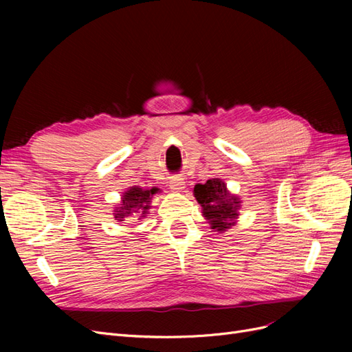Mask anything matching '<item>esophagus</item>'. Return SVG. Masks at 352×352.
<instances>
[{"label": "esophagus", "mask_w": 352, "mask_h": 352, "mask_svg": "<svg viewBox=\"0 0 352 352\" xmlns=\"http://www.w3.org/2000/svg\"><path fill=\"white\" fill-rule=\"evenodd\" d=\"M170 188H172L173 190H180L182 188H185L184 179L180 176H173L172 179H170Z\"/></svg>", "instance_id": "1"}]
</instances>
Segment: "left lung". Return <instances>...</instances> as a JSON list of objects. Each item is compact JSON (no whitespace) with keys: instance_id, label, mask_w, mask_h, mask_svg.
<instances>
[{"instance_id":"8db88e82","label":"left lung","mask_w":352,"mask_h":352,"mask_svg":"<svg viewBox=\"0 0 352 352\" xmlns=\"http://www.w3.org/2000/svg\"><path fill=\"white\" fill-rule=\"evenodd\" d=\"M194 195L202 207L204 216L216 232H226L236 223L241 201L232 195L221 179H210L194 188Z\"/></svg>"}]
</instances>
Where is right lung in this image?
Segmentation results:
<instances>
[{
    "label": "right lung",
    "instance_id": "add662e5",
    "mask_svg": "<svg viewBox=\"0 0 352 352\" xmlns=\"http://www.w3.org/2000/svg\"><path fill=\"white\" fill-rule=\"evenodd\" d=\"M157 192L158 188L155 186L151 189H144L140 186L129 188L122 195L120 207L114 208V219L123 221L124 217H129L132 214H138V217H145L148 214V210L151 208V198Z\"/></svg>",
    "mask_w": 352,
    "mask_h": 352
}]
</instances>
